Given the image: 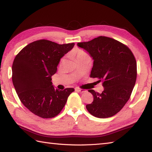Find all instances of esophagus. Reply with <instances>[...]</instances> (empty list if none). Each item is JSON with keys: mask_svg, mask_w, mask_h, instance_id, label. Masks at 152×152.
Returning a JSON list of instances; mask_svg holds the SVG:
<instances>
[{"mask_svg": "<svg viewBox=\"0 0 152 152\" xmlns=\"http://www.w3.org/2000/svg\"><path fill=\"white\" fill-rule=\"evenodd\" d=\"M76 91L80 92V93H84V92L86 91L85 89H80V88H76Z\"/></svg>", "mask_w": 152, "mask_h": 152, "instance_id": "34e87169", "label": "esophagus"}]
</instances>
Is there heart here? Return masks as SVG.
<instances>
[{
    "instance_id": "heart-1",
    "label": "heart",
    "mask_w": 152,
    "mask_h": 152,
    "mask_svg": "<svg viewBox=\"0 0 152 152\" xmlns=\"http://www.w3.org/2000/svg\"><path fill=\"white\" fill-rule=\"evenodd\" d=\"M86 55H87V54H86L83 50H77L76 51V58H78V57L82 56H86Z\"/></svg>"
}]
</instances>
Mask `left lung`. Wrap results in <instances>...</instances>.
Returning a JSON list of instances; mask_svg holds the SVG:
<instances>
[{
    "label": "left lung",
    "instance_id": "obj_1",
    "mask_svg": "<svg viewBox=\"0 0 152 152\" xmlns=\"http://www.w3.org/2000/svg\"><path fill=\"white\" fill-rule=\"evenodd\" d=\"M93 59L90 77L103 81L102 93L93 89V101L86 105L96 118H106L117 114L129 99L137 75V61L129 48L113 38L99 37L77 44Z\"/></svg>",
    "mask_w": 152,
    "mask_h": 152
}]
</instances>
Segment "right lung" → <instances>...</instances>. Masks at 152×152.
<instances>
[{
    "label": "right lung",
    "instance_id": "add662e5",
    "mask_svg": "<svg viewBox=\"0 0 152 152\" xmlns=\"http://www.w3.org/2000/svg\"><path fill=\"white\" fill-rule=\"evenodd\" d=\"M74 44L37 40L15 56L12 68L13 84L23 104L34 114L42 118L55 117L74 91L73 88L56 89L51 82L61 59Z\"/></svg>",
    "mask_w": 152,
    "mask_h": 152
}]
</instances>
